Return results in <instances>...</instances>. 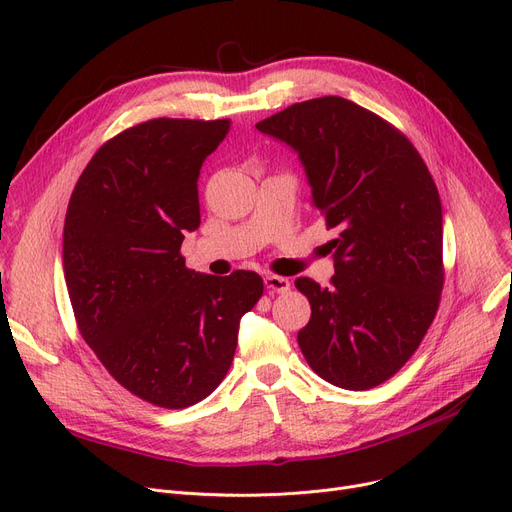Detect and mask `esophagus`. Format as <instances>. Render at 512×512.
Segmentation results:
<instances>
[{
  "label": "esophagus",
  "mask_w": 512,
  "mask_h": 512,
  "mask_svg": "<svg viewBox=\"0 0 512 512\" xmlns=\"http://www.w3.org/2000/svg\"><path fill=\"white\" fill-rule=\"evenodd\" d=\"M263 282H265V288L272 290V292H288V290H290L288 278H282V276L270 274V276L263 278Z\"/></svg>",
  "instance_id": "1"
}]
</instances>
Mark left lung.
Listing matches in <instances>:
<instances>
[{
    "instance_id": "obj_1",
    "label": "left lung",
    "mask_w": 512,
    "mask_h": 512,
    "mask_svg": "<svg viewBox=\"0 0 512 512\" xmlns=\"http://www.w3.org/2000/svg\"><path fill=\"white\" fill-rule=\"evenodd\" d=\"M255 126L299 153L315 209L340 232L330 288L294 282L311 305L301 351L338 388L380 386L413 357L440 305L436 182L405 134L344 97L294 103Z\"/></svg>"
}]
</instances>
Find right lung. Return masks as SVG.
I'll return each instance as SVG.
<instances>
[{
	"instance_id": "1",
	"label": "right lung",
	"mask_w": 512,
	"mask_h": 512,
	"mask_svg": "<svg viewBox=\"0 0 512 512\" xmlns=\"http://www.w3.org/2000/svg\"><path fill=\"white\" fill-rule=\"evenodd\" d=\"M230 120L155 118L110 139L80 174L64 222V276L80 334L112 378L155 407L186 409L232 365L263 280L188 270L199 174Z\"/></svg>"
}]
</instances>
